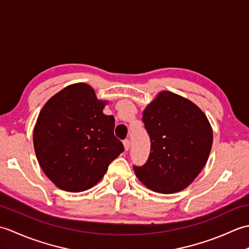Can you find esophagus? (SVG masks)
Wrapping results in <instances>:
<instances>
[{"label": "esophagus", "instance_id": "1", "mask_svg": "<svg viewBox=\"0 0 249 249\" xmlns=\"http://www.w3.org/2000/svg\"><path fill=\"white\" fill-rule=\"evenodd\" d=\"M123 144H124L125 151H128L129 147H130V142H129V140H128V139H125L124 142H123Z\"/></svg>", "mask_w": 249, "mask_h": 249}]
</instances>
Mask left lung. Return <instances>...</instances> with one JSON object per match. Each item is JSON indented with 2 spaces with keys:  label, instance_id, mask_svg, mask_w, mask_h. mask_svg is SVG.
<instances>
[{
  "label": "left lung",
  "instance_id": "1",
  "mask_svg": "<svg viewBox=\"0 0 249 249\" xmlns=\"http://www.w3.org/2000/svg\"><path fill=\"white\" fill-rule=\"evenodd\" d=\"M151 139L147 161L134 167L136 177L155 193L174 194L194 182L205 166L213 129L204 112L189 99L161 91L142 116Z\"/></svg>",
  "mask_w": 249,
  "mask_h": 249
}]
</instances>
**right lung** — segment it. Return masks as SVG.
I'll list each match as a JSON object with an SVG mask.
<instances>
[{
    "instance_id": "obj_1",
    "label": "right lung",
    "mask_w": 249,
    "mask_h": 249,
    "mask_svg": "<svg viewBox=\"0 0 249 249\" xmlns=\"http://www.w3.org/2000/svg\"><path fill=\"white\" fill-rule=\"evenodd\" d=\"M87 83L71 84L45 104L37 118L33 143L39 166L62 190L79 193L96 185L124 146L114 136L113 115L103 112Z\"/></svg>"
}]
</instances>
